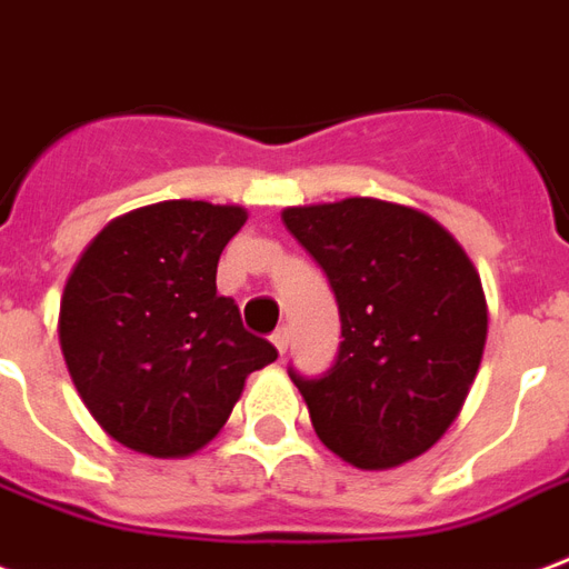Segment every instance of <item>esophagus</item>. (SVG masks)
I'll return each instance as SVG.
<instances>
[{
    "label": "esophagus",
    "mask_w": 569,
    "mask_h": 569,
    "mask_svg": "<svg viewBox=\"0 0 569 569\" xmlns=\"http://www.w3.org/2000/svg\"><path fill=\"white\" fill-rule=\"evenodd\" d=\"M271 342L277 346V352L286 355V349H289V331H286V328H277V331L271 333Z\"/></svg>",
    "instance_id": "34e87169"
}]
</instances>
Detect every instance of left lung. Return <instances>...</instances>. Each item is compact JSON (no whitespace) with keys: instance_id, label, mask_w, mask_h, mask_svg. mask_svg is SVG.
Returning a JSON list of instances; mask_svg holds the SVG:
<instances>
[{"instance_id":"8db88e82","label":"left lung","mask_w":569,"mask_h":569,"mask_svg":"<svg viewBox=\"0 0 569 569\" xmlns=\"http://www.w3.org/2000/svg\"><path fill=\"white\" fill-rule=\"evenodd\" d=\"M328 277L342 342L319 376L289 379L325 448L358 468L420 457L462 409L487 342L480 277L450 232L381 199L286 208Z\"/></svg>"}]
</instances>
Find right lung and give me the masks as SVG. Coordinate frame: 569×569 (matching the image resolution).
I'll return each instance as SVG.
<instances>
[{"label": "right lung", "mask_w": 569, "mask_h": 569, "mask_svg": "<svg viewBox=\"0 0 569 569\" xmlns=\"http://www.w3.org/2000/svg\"><path fill=\"white\" fill-rule=\"evenodd\" d=\"M247 211L172 199L112 220L64 286L59 342L86 409L149 457L220 432L244 379L277 349L217 295V259Z\"/></svg>", "instance_id": "1"}]
</instances>
